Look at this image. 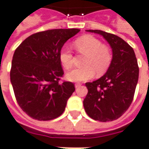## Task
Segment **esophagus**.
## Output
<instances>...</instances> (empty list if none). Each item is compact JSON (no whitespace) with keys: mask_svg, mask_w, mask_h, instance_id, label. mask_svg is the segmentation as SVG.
<instances>
[{"mask_svg":"<svg viewBox=\"0 0 149 149\" xmlns=\"http://www.w3.org/2000/svg\"><path fill=\"white\" fill-rule=\"evenodd\" d=\"M80 86H81V84L80 83L75 84V88H79V87H80Z\"/></svg>","mask_w":149,"mask_h":149,"instance_id":"1","label":"esophagus"}]
</instances>
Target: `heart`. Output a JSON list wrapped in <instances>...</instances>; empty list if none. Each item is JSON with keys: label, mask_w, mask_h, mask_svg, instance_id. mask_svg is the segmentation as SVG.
Returning a JSON list of instances; mask_svg holds the SVG:
<instances>
[{"label": "heart", "mask_w": 149, "mask_h": 149, "mask_svg": "<svg viewBox=\"0 0 149 149\" xmlns=\"http://www.w3.org/2000/svg\"><path fill=\"white\" fill-rule=\"evenodd\" d=\"M74 47L78 52L85 55L83 67L74 69L66 74L70 81L81 82L93 77L95 73L102 76L107 71L112 61V53L109 47L91 35H84L74 42ZM59 58L64 68L71 69L73 65V54L69 47L64 46L60 50Z\"/></svg>", "instance_id": "heart-1"}]
</instances>
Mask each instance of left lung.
Wrapping results in <instances>:
<instances>
[{
	"mask_svg": "<svg viewBox=\"0 0 149 149\" xmlns=\"http://www.w3.org/2000/svg\"><path fill=\"white\" fill-rule=\"evenodd\" d=\"M87 31L101 35L110 44L113 57L102 77L85 84L88 94L84 107L90 118L100 122L118 119L133 102L139 77V67L133 49L122 38L100 30Z\"/></svg>",
	"mask_w": 149,
	"mask_h": 149,
	"instance_id": "left-lung-1",
	"label": "left lung"
}]
</instances>
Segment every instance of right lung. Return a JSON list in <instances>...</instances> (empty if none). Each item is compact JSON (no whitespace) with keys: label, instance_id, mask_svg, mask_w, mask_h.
Returning a JSON list of instances; mask_svg holds the SVG:
<instances>
[{"label":"right lung","instance_id":"add662e5","mask_svg":"<svg viewBox=\"0 0 149 149\" xmlns=\"http://www.w3.org/2000/svg\"><path fill=\"white\" fill-rule=\"evenodd\" d=\"M80 29H53L33 34L13 54L10 79L16 100L26 114L38 121L54 119L65 111L75 91L73 83L64 81L59 58L66 41Z\"/></svg>","mask_w":149,"mask_h":149}]
</instances>
